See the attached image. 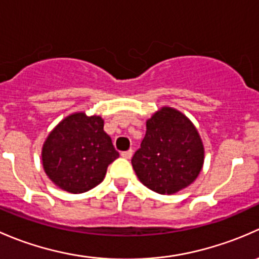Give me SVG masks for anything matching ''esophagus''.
<instances>
[{
	"instance_id": "34e87169",
	"label": "esophagus",
	"mask_w": 259,
	"mask_h": 259,
	"mask_svg": "<svg viewBox=\"0 0 259 259\" xmlns=\"http://www.w3.org/2000/svg\"><path fill=\"white\" fill-rule=\"evenodd\" d=\"M132 154H133V151H132V149H128V151L121 152V156L123 157V158H127V159H130L131 157H132Z\"/></svg>"
}]
</instances>
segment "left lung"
Here are the masks:
<instances>
[{
    "instance_id": "8db88e82",
    "label": "left lung",
    "mask_w": 259,
    "mask_h": 259,
    "mask_svg": "<svg viewBox=\"0 0 259 259\" xmlns=\"http://www.w3.org/2000/svg\"><path fill=\"white\" fill-rule=\"evenodd\" d=\"M145 138L133 154L132 166L141 182L161 194L191 185L203 164V145L185 114L163 107L147 121Z\"/></svg>"
}]
</instances>
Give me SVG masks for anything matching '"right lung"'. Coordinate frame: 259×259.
Instances as JSON below:
<instances>
[{
  "label": "right lung",
  "mask_w": 259,
  "mask_h": 259,
  "mask_svg": "<svg viewBox=\"0 0 259 259\" xmlns=\"http://www.w3.org/2000/svg\"><path fill=\"white\" fill-rule=\"evenodd\" d=\"M119 153L103 131V119L74 113L63 119L45 142L42 162L50 180L65 191L82 193L103 181Z\"/></svg>",
  "instance_id": "obj_1"
}]
</instances>
